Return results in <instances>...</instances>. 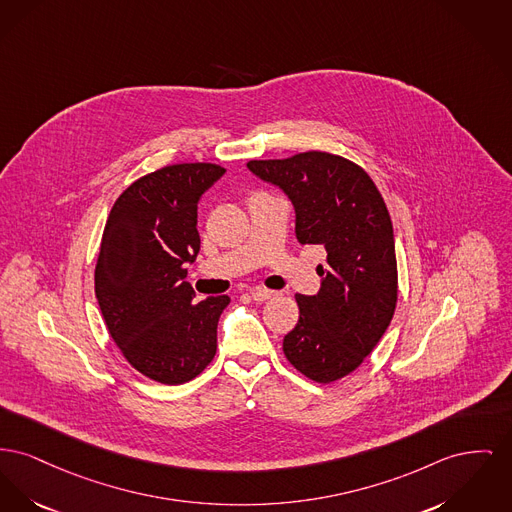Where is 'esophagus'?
I'll return each instance as SVG.
<instances>
[{
  "mask_svg": "<svg viewBox=\"0 0 512 512\" xmlns=\"http://www.w3.org/2000/svg\"><path fill=\"white\" fill-rule=\"evenodd\" d=\"M272 296H276V292L267 290V288H255V290L251 292V298L255 301L271 300Z\"/></svg>",
  "mask_w": 512,
  "mask_h": 512,
  "instance_id": "1",
  "label": "esophagus"
}]
</instances>
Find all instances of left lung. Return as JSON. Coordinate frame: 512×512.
Segmentation results:
<instances>
[{
  "mask_svg": "<svg viewBox=\"0 0 512 512\" xmlns=\"http://www.w3.org/2000/svg\"><path fill=\"white\" fill-rule=\"evenodd\" d=\"M247 168L288 195L298 241L327 251L317 267L321 290L296 296L300 319L282 350L311 381H338L360 367L394 315L398 271L387 205L363 168L331 152L249 160Z\"/></svg>",
  "mask_w": 512,
  "mask_h": 512,
  "instance_id": "8db88e82",
  "label": "left lung"
}]
</instances>
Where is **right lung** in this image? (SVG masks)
<instances>
[{
  "label": "right lung",
  "instance_id": "1",
  "mask_svg": "<svg viewBox=\"0 0 512 512\" xmlns=\"http://www.w3.org/2000/svg\"><path fill=\"white\" fill-rule=\"evenodd\" d=\"M226 174L218 164L164 166L114 203L94 269V292L121 354L162 385L195 379L216 354L228 296L195 300L187 263L197 259V205Z\"/></svg>",
  "mask_w": 512,
  "mask_h": 512
}]
</instances>
